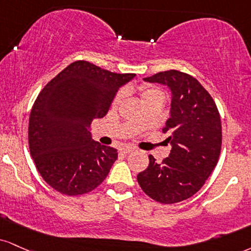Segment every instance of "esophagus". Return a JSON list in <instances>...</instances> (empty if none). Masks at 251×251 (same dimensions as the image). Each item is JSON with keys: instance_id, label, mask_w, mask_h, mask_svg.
<instances>
[{"instance_id": "esophagus-1", "label": "esophagus", "mask_w": 251, "mask_h": 251, "mask_svg": "<svg viewBox=\"0 0 251 251\" xmlns=\"http://www.w3.org/2000/svg\"><path fill=\"white\" fill-rule=\"evenodd\" d=\"M122 152H123V153H125V154H127V153H132V152H134V149H133V147L126 146V147H123V149H122Z\"/></svg>"}]
</instances>
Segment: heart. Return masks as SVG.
Returning a JSON list of instances; mask_svg holds the SVG:
<instances>
[{
  "mask_svg": "<svg viewBox=\"0 0 251 251\" xmlns=\"http://www.w3.org/2000/svg\"><path fill=\"white\" fill-rule=\"evenodd\" d=\"M138 91H139V95H140L141 101H146V100H150V99H154V98H164L162 92L160 91L159 89H156V87H152L149 85H141L139 86ZM123 97H124L123 92L118 93L113 100V105L119 104V101L122 100Z\"/></svg>",
  "mask_w": 251,
  "mask_h": 251,
  "instance_id": "heart-1",
  "label": "heart"
}]
</instances>
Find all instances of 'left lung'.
<instances>
[{"instance_id":"1","label":"left lung","mask_w":251,"mask_h":251,"mask_svg":"<svg viewBox=\"0 0 251 251\" xmlns=\"http://www.w3.org/2000/svg\"><path fill=\"white\" fill-rule=\"evenodd\" d=\"M171 90L170 118L162 128L170 134L168 158L138 174L141 189L153 200L171 204L191 198L204 185L219 161L222 128L219 111L207 90L194 77L176 70L144 78Z\"/></svg>"}]
</instances>
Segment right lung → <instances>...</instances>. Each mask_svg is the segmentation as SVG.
Segmentation results:
<instances>
[{"mask_svg": "<svg viewBox=\"0 0 251 251\" xmlns=\"http://www.w3.org/2000/svg\"><path fill=\"white\" fill-rule=\"evenodd\" d=\"M135 77L77 60L39 93L29 119V149L48 185L65 195L98 187L118 158L116 149L95 141L92 120L106 116L118 90Z\"/></svg>", "mask_w": 251, "mask_h": 251, "instance_id": "1", "label": "right lung"}]
</instances>
